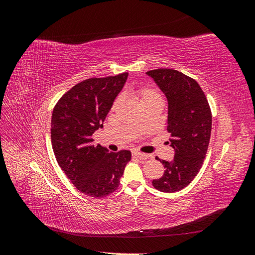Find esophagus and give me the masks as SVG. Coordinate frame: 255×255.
I'll use <instances>...</instances> for the list:
<instances>
[{
	"label": "esophagus",
	"mask_w": 255,
	"mask_h": 255,
	"mask_svg": "<svg viewBox=\"0 0 255 255\" xmlns=\"http://www.w3.org/2000/svg\"><path fill=\"white\" fill-rule=\"evenodd\" d=\"M132 154H133L134 157H137V158H148V157H149L148 154L138 152V151H134Z\"/></svg>",
	"instance_id": "1"
}]
</instances>
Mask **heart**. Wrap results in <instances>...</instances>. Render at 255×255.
Wrapping results in <instances>:
<instances>
[{
    "mask_svg": "<svg viewBox=\"0 0 255 255\" xmlns=\"http://www.w3.org/2000/svg\"><path fill=\"white\" fill-rule=\"evenodd\" d=\"M154 97H159V96H158L157 92H156L155 90H153V89L143 88V89L138 91V99H139L140 103L146 101V100H149V99H151V98H154ZM118 102H119V99H117V100H116V101H115L114 107L118 104Z\"/></svg>",
    "mask_w": 255,
    "mask_h": 255,
    "instance_id": "b5f03b06",
    "label": "heart"
}]
</instances>
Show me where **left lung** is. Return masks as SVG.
<instances>
[{"instance_id": "8db88e82", "label": "left lung", "mask_w": 255, "mask_h": 255, "mask_svg": "<svg viewBox=\"0 0 255 255\" xmlns=\"http://www.w3.org/2000/svg\"><path fill=\"white\" fill-rule=\"evenodd\" d=\"M168 100V125L171 161L159 159L164 175L153 180L154 188L175 192L186 187L203 165L212 132V112L200 85L173 69L160 68L146 72Z\"/></svg>"}]
</instances>
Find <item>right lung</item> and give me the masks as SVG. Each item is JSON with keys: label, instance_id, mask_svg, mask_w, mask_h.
Listing matches in <instances>:
<instances>
[{"label": "right lung", "instance_id": "obj_1", "mask_svg": "<svg viewBox=\"0 0 255 255\" xmlns=\"http://www.w3.org/2000/svg\"><path fill=\"white\" fill-rule=\"evenodd\" d=\"M128 72L91 78L61 97L52 114L51 141L59 167L84 195L103 198L118 189L130 152H109L92 144V134L103 127L114 100L125 86Z\"/></svg>", "mask_w": 255, "mask_h": 255}]
</instances>
